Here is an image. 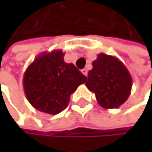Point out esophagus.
I'll list each match as a JSON object with an SVG mask.
<instances>
[{"mask_svg": "<svg viewBox=\"0 0 152 152\" xmlns=\"http://www.w3.org/2000/svg\"><path fill=\"white\" fill-rule=\"evenodd\" d=\"M81 72H82V74H83V75H86V77H87V70H86V69H85V68H84V69H82V70H81Z\"/></svg>", "mask_w": 152, "mask_h": 152, "instance_id": "34e87169", "label": "esophagus"}]
</instances>
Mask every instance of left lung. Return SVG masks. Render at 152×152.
<instances>
[{"mask_svg":"<svg viewBox=\"0 0 152 152\" xmlns=\"http://www.w3.org/2000/svg\"><path fill=\"white\" fill-rule=\"evenodd\" d=\"M92 66L86 86L95 93L98 104L107 109L125 103L130 95L132 78L124 64L116 56L99 54Z\"/></svg>","mask_w":152,"mask_h":152,"instance_id":"left-lung-1","label":"left lung"}]
</instances>
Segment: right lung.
Instances as JSON below:
<instances>
[{"label":"right lung","mask_w":152,"mask_h":152,"mask_svg":"<svg viewBox=\"0 0 152 152\" xmlns=\"http://www.w3.org/2000/svg\"><path fill=\"white\" fill-rule=\"evenodd\" d=\"M62 50L44 52L24 72L23 85L26 98L39 111L56 115L65 109L70 96L86 80L73 64L64 61Z\"/></svg>","instance_id":"add662e5"}]
</instances>
